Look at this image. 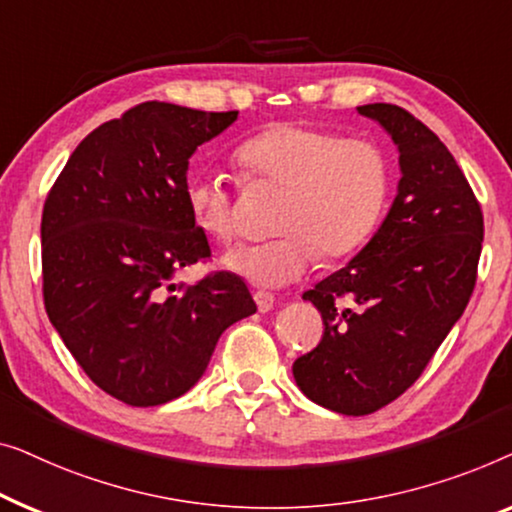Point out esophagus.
<instances>
[{"label": "esophagus", "instance_id": "esophagus-1", "mask_svg": "<svg viewBox=\"0 0 512 512\" xmlns=\"http://www.w3.org/2000/svg\"><path fill=\"white\" fill-rule=\"evenodd\" d=\"M255 301H257V308L262 313H269L273 304H276V297H273L271 292H264V290H257L255 292Z\"/></svg>", "mask_w": 512, "mask_h": 512}]
</instances>
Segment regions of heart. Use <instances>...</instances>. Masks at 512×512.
Returning a JSON list of instances; mask_svg holds the SVG:
<instances>
[{"label": "heart", "mask_w": 512, "mask_h": 512, "mask_svg": "<svg viewBox=\"0 0 512 512\" xmlns=\"http://www.w3.org/2000/svg\"><path fill=\"white\" fill-rule=\"evenodd\" d=\"M250 183L285 187L269 241L241 246L225 266L264 287L299 280L318 255L345 257L376 232L383 218L390 169L373 141L343 139L334 129L276 122L236 148ZM192 220L220 243L239 236L234 194L218 176L192 178L185 190Z\"/></svg>", "instance_id": "obj_1"}]
</instances>
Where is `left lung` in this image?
<instances>
[{
    "label": "left lung",
    "mask_w": 512,
    "mask_h": 512,
    "mask_svg": "<svg viewBox=\"0 0 512 512\" xmlns=\"http://www.w3.org/2000/svg\"><path fill=\"white\" fill-rule=\"evenodd\" d=\"M359 113L397 146V197L371 241L304 292L325 334L292 364L308 399L355 417L420 378L469 304L482 250L480 204L441 139L401 106L366 104Z\"/></svg>",
    "instance_id": "obj_1"
}]
</instances>
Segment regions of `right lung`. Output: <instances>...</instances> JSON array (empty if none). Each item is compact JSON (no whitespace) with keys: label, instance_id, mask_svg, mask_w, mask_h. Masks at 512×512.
<instances>
[{"label":"right lung","instance_id":"obj_1","mask_svg":"<svg viewBox=\"0 0 512 512\" xmlns=\"http://www.w3.org/2000/svg\"><path fill=\"white\" fill-rule=\"evenodd\" d=\"M239 111L146 102L78 143L41 218L46 313L92 383L129 406L183 397L222 331L257 311L218 271L169 294L178 269L211 255L187 211V167Z\"/></svg>","mask_w":512,"mask_h":512}]
</instances>
